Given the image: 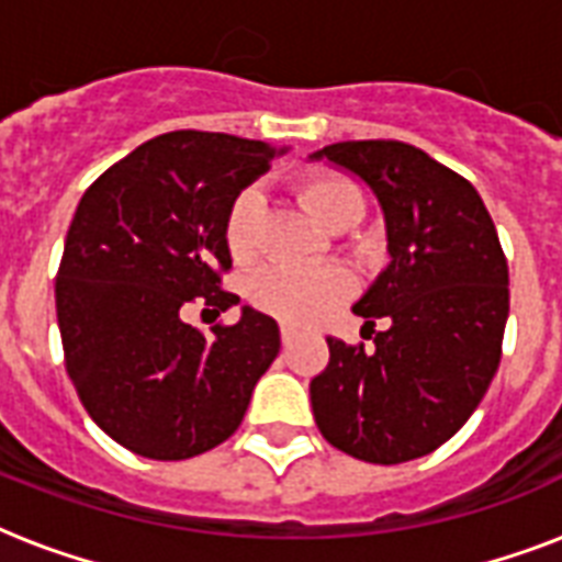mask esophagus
<instances>
[{
	"instance_id": "esophagus-1",
	"label": "esophagus",
	"mask_w": 562,
	"mask_h": 562,
	"mask_svg": "<svg viewBox=\"0 0 562 562\" xmlns=\"http://www.w3.org/2000/svg\"><path fill=\"white\" fill-rule=\"evenodd\" d=\"M280 335H282V347H291V344H294V338H297V329H294L291 324H282Z\"/></svg>"
}]
</instances>
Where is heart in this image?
Here are the masks:
<instances>
[{"label":"heart","mask_w":562,"mask_h":562,"mask_svg":"<svg viewBox=\"0 0 562 562\" xmlns=\"http://www.w3.org/2000/svg\"><path fill=\"white\" fill-rule=\"evenodd\" d=\"M297 194L312 218L326 229H341L359 224L364 215V198L352 180L341 175H308L297 183ZM256 229H259V192L245 189L229 203L224 218V241L233 262L245 265L256 256ZM250 300L268 315L285 324H312L333 312L350 291V280L338 268L317 271H271L256 273L250 280Z\"/></svg>","instance_id":"b5f03b06"}]
</instances>
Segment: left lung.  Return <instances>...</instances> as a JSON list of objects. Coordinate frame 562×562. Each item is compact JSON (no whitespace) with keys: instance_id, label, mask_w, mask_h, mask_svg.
Segmentation results:
<instances>
[{"instance_id":"1","label":"left lung","mask_w":562,"mask_h":562,"mask_svg":"<svg viewBox=\"0 0 562 562\" xmlns=\"http://www.w3.org/2000/svg\"><path fill=\"white\" fill-rule=\"evenodd\" d=\"M308 160L373 192L391 256L352 306L375 350L326 338L329 364L308 384L315 423L359 461H414L470 419L496 375L510 308L496 224L470 180L414 145L352 139Z\"/></svg>"}]
</instances>
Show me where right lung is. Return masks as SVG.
<instances>
[{
  "mask_svg": "<svg viewBox=\"0 0 562 562\" xmlns=\"http://www.w3.org/2000/svg\"><path fill=\"white\" fill-rule=\"evenodd\" d=\"M273 148L206 131L154 136L83 192L55 282L66 373L116 443L187 461L224 443L280 352L277 321L250 306L206 338L183 321L194 300L215 315L233 268L224 218L268 171ZM203 308V312H206Z\"/></svg>",
  "mask_w": 562,
  "mask_h": 562,
  "instance_id": "1",
  "label": "right lung"
}]
</instances>
